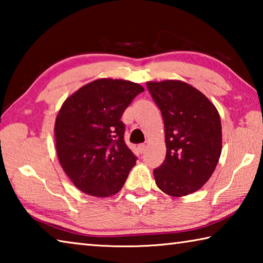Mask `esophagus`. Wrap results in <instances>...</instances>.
Listing matches in <instances>:
<instances>
[{
    "mask_svg": "<svg viewBox=\"0 0 263 263\" xmlns=\"http://www.w3.org/2000/svg\"><path fill=\"white\" fill-rule=\"evenodd\" d=\"M146 147H147V146H146V144H140V145H138V149H139V152H140V153H144L145 151H146Z\"/></svg>",
    "mask_w": 263,
    "mask_h": 263,
    "instance_id": "obj_1",
    "label": "esophagus"
}]
</instances>
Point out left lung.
Returning <instances> with one entry per match:
<instances>
[{
	"instance_id": "obj_1",
	"label": "left lung",
	"mask_w": 263,
	"mask_h": 263,
	"mask_svg": "<svg viewBox=\"0 0 263 263\" xmlns=\"http://www.w3.org/2000/svg\"><path fill=\"white\" fill-rule=\"evenodd\" d=\"M164 123L166 160L153 171L158 188L182 197L202 188L221 153V122L208 97L180 80L146 82Z\"/></svg>"
}]
</instances>
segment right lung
Returning a JSON list of instances; mask_svg holds the SVG:
<instances>
[{
	"label": "right lung",
	"mask_w": 263,
	"mask_h": 263,
	"mask_svg": "<svg viewBox=\"0 0 263 263\" xmlns=\"http://www.w3.org/2000/svg\"><path fill=\"white\" fill-rule=\"evenodd\" d=\"M140 84L99 79L66 99L58 112L54 138L58 159L79 190L109 197L123 188L137 158L124 141L122 115Z\"/></svg>",
	"instance_id": "right-lung-1"
}]
</instances>
